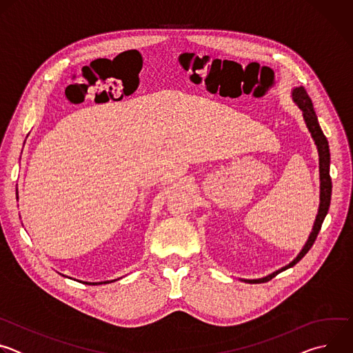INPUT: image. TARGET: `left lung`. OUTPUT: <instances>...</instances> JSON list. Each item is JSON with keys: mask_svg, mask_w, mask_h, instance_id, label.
Wrapping results in <instances>:
<instances>
[{"mask_svg": "<svg viewBox=\"0 0 353 353\" xmlns=\"http://www.w3.org/2000/svg\"><path fill=\"white\" fill-rule=\"evenodd\" d=\"M292 99H293V102L296 103V106L301 110V113H303L306 127L310 131L312 138H313V141L317 146L319 169H320V205H319V214L316 216V221H314V225H313V229H312V233H310L307 241L305 243L303 248L300 250V253L296 256V259H293L288 265L274 271L272 274H270L267 276H263V278H259V279H241V278H239L240 281L247 282V283L268 282L270 279L276 276L279 272L296 265L301 259H303L307 254V251L312 248V245L316 241L317 234L321 229L324 218H325V215L330 210L332 184H331V177H330V146H328V141H327V138H325V135H324V132H323V130L319 124V120H317V116H316V112H314V108H313V103H312V99L309 97L306 89L303 86L294 88L292 90Z\"/></svg>", "mask_w": 353, "mask_h": 353, "instance_id": "1", "label": "left lung"}]
</instances>
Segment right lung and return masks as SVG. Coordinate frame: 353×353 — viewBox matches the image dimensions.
<instances>
[{
    "instance_id": "1",
    "label": "right lung",
    "mask_w": 353,
    "mask_h": 353,
    "mask_svg": "<svg viewBox=\"0 0 353 353\" xmlns=\"http://www.w3.org/2000/svg\"><path fill=\"white\" fill-rule=\"evenodd\" d=\"M18 191V190H17ZM17 198H18V192H17ZM64 276V275H63ZM120 279V278H119ZM117 279H113V281H105V282H83L85 285H102V283H110V282H114Z\"/></svg>"
}]
</instances>
